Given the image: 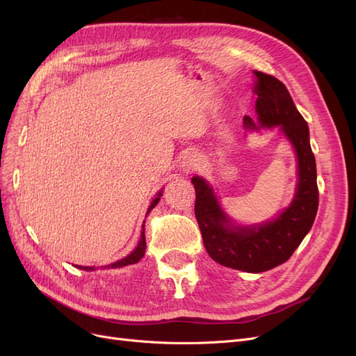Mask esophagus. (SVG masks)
<instances>
[{
	"label": "esophagus",
	"instance_id": "34e87169",
	"mask_svg": "<svg viewBox=\"0 0 356 356\" xmlns=\"http://www.w3.org/2000/svg\"><path fill=\"white\" fill-rule=\"evenodd\" d=\"M197 160L195 159V157H188V159H186L184 161H182V170H184V172H187V174H188V172H193V170H195V169H197Z\"/></svg>",
	"mask_w": 356,
	"mask_h": 356
}]
</instances>
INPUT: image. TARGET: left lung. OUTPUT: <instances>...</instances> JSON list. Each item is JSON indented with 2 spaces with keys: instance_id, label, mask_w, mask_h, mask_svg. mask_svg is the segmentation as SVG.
<instances>
[{
  "instance_id": "left-lung-1",
  "label": "left lung",
  "mask_w": 356,
  "mask_h": 356,
  "mask_svg": "<svg viewBox=\"0 0 356 356\" xmlns=\"http://www.w3.org/2000/svg\"><path fill=\"white\" fill-rule=\"evenodd\" d=\"M254 74L255 111L260 126L257 127L248 115L243 117V124L246 129L279 126L293 144L298 161V184L293 202L277 218L243 227L232 224L207 181L193 177L191 182L196 190V220L209 257L236 270L260 273L285 263L305 239L316 217L319 191L306 120L282 81L260 71Z\"/></svg>"
}]
</instances>
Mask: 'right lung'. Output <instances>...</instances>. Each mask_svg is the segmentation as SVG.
I'll return each instance as SVG.
<instances>
[{
	"instance_id": "right-lung-1",
	"label": "right lung",
	"mask_w": 356,
	"mask_h": 356,
	"mask_svg": "<svg viewBox=\"0 0 356 356\" xmlns=\"http://www.w3.org/2000/svg\"><path fill=\"white\" fill-rule=\"evenodd\" d=\"M160 196H161V191H159V195H157V197L152 202V204H149V208H148V212L152 211L156 204L159 203V200H160ZM145 225H143V232H141V239H139V243H138V246L135 248V250L129 254L127 257H124V258H122V260H118V261H115V263H113V264H110L108 266V268H117V267H124V266H129V264H135V263H138L139 260H141V258L144 257V254H145V248H147V243H145ZM79 268H83V270H95L93 267H81V266H77Z\"/></svg>"
}]
</instances>
